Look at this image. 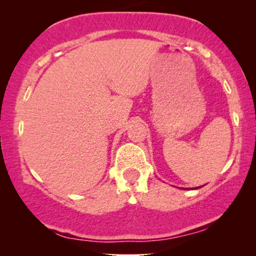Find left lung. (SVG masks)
<instances>
[{
	"instance_id": "left-lung-1",
	"label": "left lung",
	"mask_w": 256,
	"mask_h": 256,
	"mask_svg": "<svg viewBox=\"0 0 256 256\" xmlns=\"http://www.w3.org/2000/svg\"><path fill=\"white\" fill-rule=\"evenodd\" d=\"M199 188H200V186H199Z\"/></svg>"
}]
</instances>
